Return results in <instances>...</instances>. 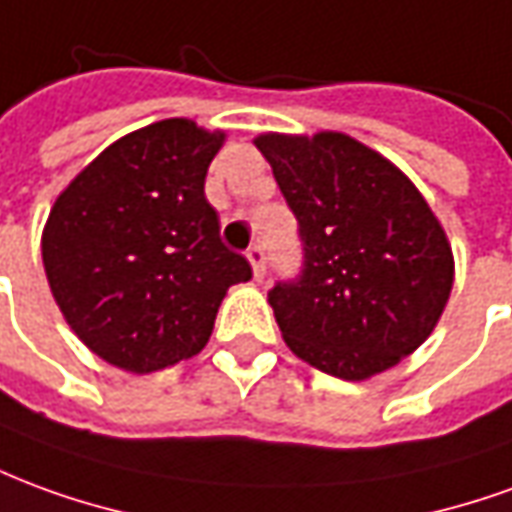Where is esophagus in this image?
<instances>
[{"label": "esophagus", "instance_id": "34e87169", "mask_svg": "<svg viewBox=\"0 0 512 512\" xmlns=\"http://www.w3.org/2000/svg\"><path fill=\"white\" fill-rule=\"evenodd\" d=\"M246 260L252 263V271H255V280H263L266 277V252L260 246H252L246 252Z\"/></svg>", "mask_w": 512, "mask_h": 512}]
</instances>
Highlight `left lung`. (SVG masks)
<instances>
[{
	"instance_id": "left-lung-1",
	"label": "left lung",
	"mask_w": 512,
	"mask_h": 512,
	"mask_svg": "<svg viewBox=\"0 0 512 512\" xmlns=\"http://www.w3.org/2000/svg\"><path fill=\"white\" fill-rule=\"evenodd\" d=\"M299 221L305 271L268 305L288 349L338 380H371L427 341L455 285V255L413 180L352 135L260 132Z\"/></svg>"
}]
</instances>
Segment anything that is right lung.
I'll list each match as a JSON object with an SVG mask.
<instances>
[{
  "instance_id": "obj_1",
  "label": "right lung",
  "mask_w": 512,
  "mask_h": 512,
  "mask_svg": "<svg viewBox=\"0 0 512 512\" xmlns=\"http://www.w3.org/2000/svg\"><path fill=\"white\" fill-rule=\"evenodd\" d=\"M227 141L191 119L127 132L60 191L41 235L52 296L94 355L152 374L199 355L230 285L252 277L221 244L205 174Z\"/></svg>"
}]
</instances>
